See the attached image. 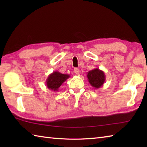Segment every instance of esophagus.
I'll return each mask as SVG.
<instances>
[{"mask_svg":"<svg viewBox=\"0 0 147 147\" xmlns=\"http://www.w3.org/2000/svg\"><path fill=\"white\" fill-rule=\"evenodd\" d=\"M74 73H75V74H79V69L78 68H74Z\"/></svg>","mask_w":147,"mask_h":147,"instance_id":"esophagus-1","label":"esophagus"}]
</instances>
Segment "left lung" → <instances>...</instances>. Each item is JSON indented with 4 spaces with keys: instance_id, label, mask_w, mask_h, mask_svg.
Instances as JSON below:
<instances>
[{
    "instance_id": "1",
    "label": "left lung",
    "mask_w": 147,
    "mask_h": 147,
    "mask_svg": "<svg viewBox=\"0 0 147 147\" xmlns=\"http://www.w3.org/2000/svg\"><path fill=\"white\" fill-rule=\"evenodd\" d=\"M87 78L91 86L95 89H98L104 85L105 81V75L104 72L99 69L98 68H95L89 71L87 73Z\"/></svg>"
}]
</instances>
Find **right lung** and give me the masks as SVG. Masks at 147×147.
Returning <instances> with one entry per match:
<instances>
[{"label": "right lung", "instance_id": "add662e5", "mask_svg": "<svg viewBox=\"0 0 147 147\" xmlns=\"http://www.w3.org/2000/svg\"><path fill=\"white\" fill-rule=\"evenodd\" d=\"M69 77V74H62L59 71H54L49 74L47 79L46 80L47 87L52 91L58 92L62 84Z\"/></svg>", "mask_w": 147, "mask_h": 147}]
</instances>
